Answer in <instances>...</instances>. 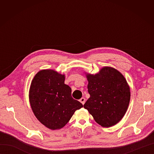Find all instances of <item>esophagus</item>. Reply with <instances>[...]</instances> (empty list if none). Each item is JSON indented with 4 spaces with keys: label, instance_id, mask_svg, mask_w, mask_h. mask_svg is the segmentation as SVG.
Listing matches in <instances>:
<instances>
[{
    "label": "esophagus",
    "instance_id": "1",
    "mask_svg": "<svg viewBox=\"0 0 154 154\" xmlns=\"http://www.w3.org/2000/svg\"><path fill=\"white\" fill-rule=\"evenodd\" d=\"M79 101L80 102L82 103L83 104H85V98H83V97H82L81 98V99L79 100Z\"/></svg>",
    "mask_w": 154,
    "mask_h": 154
}]
</instances>
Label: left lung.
Wrapping results in <instances>:
<instances>
[{"label": "left lung", "mask_w": 154, "mask_h": 154, "mask_svg": "<svg viewBox=\"0 0 154 154\" xmlns=\"http://www.w3.org/2000/svg\"><path fill=\"white\" fill-rule=\"evenodd\" d=\"M90 97L84 104L94 120L103 127L115 125L129 105L130 92L123 75L115 69L104 67L96 75H87Z\"/></svg>", "instance_id": "obj_1"}]
</instances>
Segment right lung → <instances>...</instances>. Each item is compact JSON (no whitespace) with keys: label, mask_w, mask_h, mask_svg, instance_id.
<instances>
[{"label":"right lung","mask_w":154,"mask_h":154,"mask_svg":"<svg viewBox=\"0 0 154 154\" xmlns=\"http://www.w3.org/2000/svg\"><path fill=\"white\" fill-rule=\"evenodd\" d=\"M64 81V75L45 69L39 71L31 83L29 98L32 111L51 130L63 128L75 111L83 107L71 97V89Z\"/></svg>","instance_id":"obj_1"}]
</instances>
